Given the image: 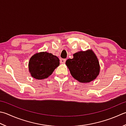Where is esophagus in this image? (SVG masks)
Listing matches in <instances>:
<instances>
[{"label": "esophagus", "mask_w": 126, "mask_h": 126, "mask_svg": "<svg viewBox=\"0 0 126 126\" xmlns=\"http://www.w3.org/2000/svg\"><path fill=\"white\" fill-rule=\"evenodd\" d=\"M66 62L65 59H61L60 60V62L62 64H64Z\"/></svg>", "instance_id": "1"}]
</instances>
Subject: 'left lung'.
<instances>
[{
	"label": "left lung",
	"mask_w": 126,
	"mask_h": 126,
	"mask_svg": "<svg viewBox=\"0 0 126 126\" xmlns=\"http://www.w3.org/2000/svg\"><path fill=\"white\" fill-rule=\"evenodd\" d=\"M65 64L71 76L81 83L91 82L100 73L98 59L91 49L74 53L73 58L66 60Z\"/></svg>",
	"instance_id": "obj_1"
}]
</instances>
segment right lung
<instances>
[{
    "instance_id": "right-lung-1",
    "label": "right lung",
    "mask_w": 126,
    "mask_h": 126,
    "mask_svg": "<svg viewBox=\"0 0 126 126\" xmlns=\"http://www.w3.org/2000/svg\"><path fill=\"white\" fill-rule=\"evenodd\" d=\"M60 65V60L56 56L47 52L36 53L29 61L28 69L31 76L38 80L47 78Z\"/></svg>"
}]
</instances>
